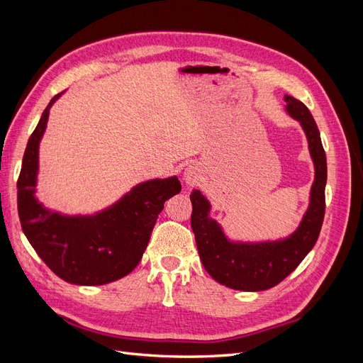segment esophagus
<instances>
[{
  "mask_svg": "<svg viewBox=\"0 0 363 363\" xmlns=\"http://www.w3.org/2000/svg\"><path fill=\"white\" fill-rule=\"evenodd\" d=\"M184 180L188 184H194L196 180H199V172H196L195 168H188L184 172Z\"/></svg>",
  "mask_w": 363,
  "mask_h": 363,
  "instance_id": "esophagus-1",
  "label": "esophagus"
}]
</instances>
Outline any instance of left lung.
Listing matches in <instances>:
<instances>
[{
	"mask_svg": "<svg viewBox=\"0 0 363 363\" xmlns=\"http://www.w3.org/2000/svg\"><path fill=\"white\" fill-rule=\"evenodd\" d=\"M288 113L300 121L309 142L315 163V182L311 204L300 227L288 239L277 242L235 244L224 236L221 227L208 219L211 204L200 191L191 194V225L204 269L227 288L238 291H265L274 288L300 265L321 232L325 212L327 160L320 130L312 113L301 101L284 95Z\"/></svg>",
	"mask_w": 363,
	"mask_h": 363,
	"instance_id": "left-lung-1",
	"label": "left lung"
}]
</instances>
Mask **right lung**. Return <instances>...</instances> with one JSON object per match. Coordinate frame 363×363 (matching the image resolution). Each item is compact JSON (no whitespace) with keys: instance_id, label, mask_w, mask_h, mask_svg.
<instances>
[{"instance_id":"add662e5","label":"right lung","mask_w":363,"mask_h":363,"mask_svg":"<svg viewBox=\"0 0 363 363\" xmlns=\"http://www.w3.org/2000/svg\"><path fill=\"white\" fill-rule=\"evenodd\" d=\"M52 98L33 131L18 177V213L38 256L62 280L95 286L127 276L142 259L164 201L182 191L177 177L138 184L115 206L95 216H62L35 199L39 140Z\"/></svg>"}]
</instances>
